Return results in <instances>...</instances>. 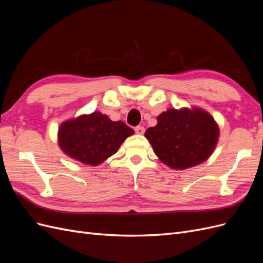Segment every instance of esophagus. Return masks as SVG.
<instances>
[{
    "label": "esophagus",
    "instance_id": "obj_1",
    "mask_svg": "<svg viewBox=\"0 0 263 263\" xmlns=\"http://www.w3.org/2000/svg\"><path fill=\"white\" fill-rule=\"evenodd\" d=\"M135 132H136L137 134L142 135L145 133V127L144 126H136V127H135Z\"/></svg>",
    "mask_w": 263,
    "mask_h": 263
}]
</instances>
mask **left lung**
<instances>
[{
    "label": "left lung",
    "instance_id": "left-lung-1",
    "mask_svg": "<svg viewBox=\"0 0 263 263\" xmlns=\"http://www.w3.org/2000/svg\"><path fill=\"white\" fill-rule=\"evenodd\" d=\"M218 127L202 109H168L145 133L160 160L173 169H187L208 159L217 144Z\"/></svg>",
    "mask_w": 263,
    "mask_h": 263
}]
</instances>
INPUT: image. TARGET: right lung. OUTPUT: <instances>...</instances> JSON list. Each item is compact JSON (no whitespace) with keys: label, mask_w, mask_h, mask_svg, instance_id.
<instances>
[{"label":"right lung","mask_w":263,"mask_h":263,"mask_svg":"<svg viewBox=\"0 0 263 263\" xmlns=\"http://www.w3.org/2000/svg\"><path fill=\"white\" fill-rule=\"evenodd\" d=\"M134 134L124 122H113L99 112L63 123L59 128V146L71 158L97 165L116 154L123 141Z\"/></svg>","instance_id":"right-lung-1"}]
</instances>
